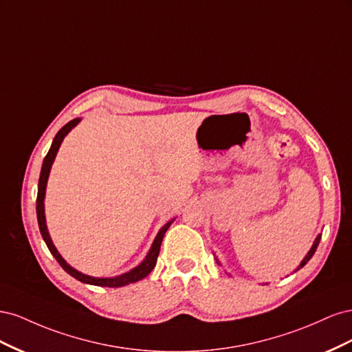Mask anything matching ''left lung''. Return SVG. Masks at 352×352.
<instances>
[{
    "mask_svg": "<svg viewBox=\"0 0 352 352\" xmlns=\"http://www.w3.org/2000/svg\"><path fill=\"white\" fill-rule=\"evenodd\" d=\"M320 239H322V233H318V235H317V238L314 239V242H313V245H311V248H310V251H308L307 252V255H305V257L302 258V261L300 263V265H298V267L294 270V273L295 272H298V270H300V269H302L304 267V265L308 263V261H310L311 260V257H313V255H314V252H316V250H317V247H318V242H320ZM216 261H217V264H220V261L216 258Z\"/></svg>",
    "mask_w": 352,
    "mask_h": 352,
    "instance_id": "8db88e82",
    "label": "left lung"
}]
</instances>
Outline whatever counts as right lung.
Returning a JSON list of instances; mask_svg holds the SVG:
<instances>
[{"mask_svg": "<svg viewBox=\"0 0 352 352\" xmlns=\"http://www.w3.org/2000/svg\"><path fill=\"white\" fill-rule=\"evenodd\" d=\"M80 119H73L70 120L67 124H65L58 131V133L56 135L54 140H52L51 148L48 154L44 158V163H42V168H41V176H39V184H38V197H36V216H38V225H39V230H41V235L44 238L47 247L50 250V252L54 255V258L58 261V264L61 265L65 272H67L70 276H73L74 279H78L82 283H88V285H95V286H109V287H120V286H126L129 283H135L138 280H141L144 278H146L148 274L153 272V269L155 267V263H157V257H158V252H160V247H162V242L164 238V233L167 232V229L172 225L173 220L167 221L166 225L158 230L157 236L151 245L150 251L145 255V258L133 267L132 270L126 272L123 274L119 276H113V278H94V276H88L85 274L76 269H73L70 264H67V261L61 257V254L57 251L56 245L52 243V239L50 236V232L47 228V220H45V204H44V199H45V190H47V182H48V176L51 172V166L54 163L56 155L58 153V148L65 140L66 135L73 129L74 126L79 124Z\"/></svg>", "mask_w": 352, "mask_h": 352, "instance_id": "obj_1", "label": "right lung"}]
</instances>
